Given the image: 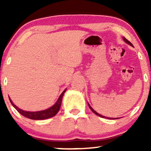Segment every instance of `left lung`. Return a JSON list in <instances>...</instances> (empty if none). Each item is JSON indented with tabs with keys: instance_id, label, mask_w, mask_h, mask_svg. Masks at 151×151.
Returning <instances> with one entry per match:
<instances>
[{
	"instance_id": "1",
	"label": "left lung",
	"mask_w": 151,
	"mask_h": 151,
	"mask_svg": "<svg viewBox=\"0 0 151 151\" xmlns=\"http://www.w3.org/2000/svg\"><path fill=\"white\" fill-rule=\"evenodd\" d=\"M123 39H124V41H125V42H127L128 43V44H129L130 45H131V46H133V45L132 44H131V42H130V41H129V40H128L127 39H126V38H125V37H123ZM89 108H90V109H91V111H92L93 112V113H94L95 114H96V115H97V116H101V117H102V118H104L105 116H102V115H101V114H98L97 113V112H96V111H95L94 110H93V109H92V108H91V106H90V105L89 104ZM106 118H108V119H112V118H109V117H106Z\"/></svg>"
}]
</instances>
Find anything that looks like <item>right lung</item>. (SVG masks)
Segmentation results:
<instances>
[{
    "mask_svg": "<svg viewBox=\"0 0 151 151\" xmlns=\"http://www.w3.org/2000/svg\"><path fill=\"white\" fill-rule=\"evenodd\" d=\"M66 90L63 91L61 93V95L59 97L58 100L57 101L55 104L52 106V107H50V109H46V110L44 111H35V112H30V111H25L22 110V109H19L18 107H17L13 103V101H11V99L9 98L10 103L11 104L14 106V108L16 109L17 111L20 113V114H22V116L26 118H28V119H33V120H43V119H49V118L53 117L58 114V112L59 111L60 109V106H61L62 104V96H63L64 93H65Z\"/></svg>",
    "mask_w": 151,
    "mask_h": 151,
    "instance_id": "right-lung-1",
    "label": "right lung"
}]
</instances>
